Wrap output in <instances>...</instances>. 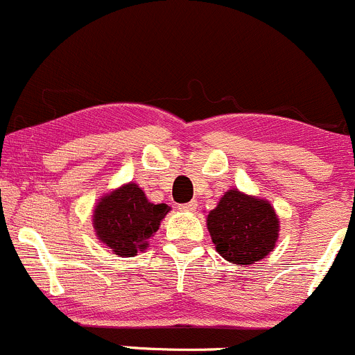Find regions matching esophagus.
I'll return each instance as SVG.
<instances>
[{
	"instance_id": "1",
	"label": "esophagus",
	"mask_w": 355,
	"mask_h": 355,
	"mask_svg": "<svg viewBox=\"0 0 355 355\" xmlns=\"http://www.w3.org/2000/svg\"><path fill=\"white\" fill-rule=\"evenodd\" d=\"M179 209L184 210V212H195V210L198 209V202H196V200H191V202L179 205Z\"/></svg>"
}]
</instances>
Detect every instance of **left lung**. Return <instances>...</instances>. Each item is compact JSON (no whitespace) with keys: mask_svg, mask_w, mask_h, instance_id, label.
<instances>
[{"mask_svg":"<svg viewBox=\"0 0 355 355\" xmlns=\"http://www.w3.org/2000/svg\"><path fill=\"white\" fill-rule=\"evenodd\" d=\"M207 230L220 257L247 268L268 257L276 247L279 219L268 200L233 188L209 212Z\"/></svg>","mask_w":355,"mask_h":355,"instance_id":"8db88e82","label":"left lung"}]
</instances>
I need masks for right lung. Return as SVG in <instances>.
<instances>
[{
  "label": "right lung",
  "mask_w": 355,
  "mask_h": 355,
  "mask_svg": "<svg viewBox=\"0 0 355 355\" xmlns=\"http://www.w3.org/2000/svg\"><path fill=\"white\" fill-rule=\"evenodd\" d=\"M169 210L166 203L150 202L136 182H125L96 202L94 234L119 257H135L148 247Z\"/></svg>",
  "instance_id": "right-lung-1"
}]
</instances>
